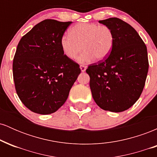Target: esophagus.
Here are the masks:
<instances>
[{
  "label": "esophagus",
  "mask_w": 157,
  "mask_h": 157,
  "mask_svg": "<svg viewBox=\"0 0 157 157\" xmlns=\"http://www.w3.org/2000/svg\"><path fill=\"white\" fill-rule=\"evenodd\" d=\"M80 70L82 72H84V71H86V66H84V65H80Z\"/></svg>",
  "instance_id": "esophagus-1"
}]
</instances>
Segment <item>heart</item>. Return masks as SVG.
I'll return each mask as SVG.
<instances>
[{
    "mask_svg": "<svg viewBox=\"0 0 157 157\" xmlns=\"http://www.w3.org/2000/svg\"><path fill=\"white\" fill-rule=\"evenodd\" d=\"M63 53L79 63H89L95 58L103 60L109 57L114 44V35L111 29L95 23H77L69 29V35L64 34L60 41Z\"/></svg>",
    "mask_w": 157,
    "mask_h": 157,
    "instance_id": "b5f03b06",
    "label": "heart"
}]
</instances>
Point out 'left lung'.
<instances>
[{"instance_id":"left-lung-1","label":"left lung","mask_w":157,"mask_h":157,"mask_svg":"<svg viewBox=\"0 0 157 157\" xmlns=\"http://www.w3.org/2000/svg\"><path fill=\"white\" fill-rule=\"evenodd\" d=\"M114 35L111 54L90 65L86 73L97 105L105 111L122 112L137 101L148 71L147 48L137 32L117 17L99 21Z\"/></svg>"}]
</instances>
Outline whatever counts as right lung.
Instances as JSON below:
<instances>
[{
  "mask_svg": "<svg viewBox=\"0 0 157 157\" xmlns=\"http://www.w3.org/2000/svg\"><path fill=\"white\" fill-rule=\"evenodd\" d=\"M71 23L44 20L17 45L12 66L16 92L33 112L50 114L57 111L80 74L79 65L64 55L60 44Z\"/></svg>",
  "mask_w": 157,
  "mask_h": 157,
  "instance_id": "right-lung-1",
  "label": "right lung"
}]
</instances>
